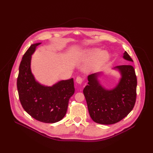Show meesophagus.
<instances>
[{
    "instance_id": "obj_1",
    "label": "esophagus",
    "mask_w": 153,
    "mask_h": 153,
    "mask_svg": "<svg viewBox=\"0 0 153 153\" xmlns=\"http://www.w3.org/2000/svg\"><path fill=\"white\" fill-rule=\"evenodd\" d=\"M76 81L77 83H78V84H82V82H83V79H82L81 76H78V77H77V78H76Z\"/></svg>"
}]
</instances>
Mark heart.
<instances>
[{"mask_svg": "<svg viewBox=\"0 0 153 153\" xmlns=\"http://www.w3.org/2000/svg\"><path fill=\"white\" fill-rule=\"evenodd\" d=\"M97 49H92L88 50L85 53L86 56H91L97 52ZM108 53L106 51H102L98 53L94 58V62L95 64H100L105 62L108 58Z\"/></svg>", "mask_w": 153, "mask_h": 153, "instance_id": "obj_1", "label": "heart"}]
</instances>
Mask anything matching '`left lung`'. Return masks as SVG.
<instances>
[{"instance_id": "obj_1", "label": "left lung", "mask_w": 153, "mask_h": 153, "mask_svg": "<svg viewBox=\"0 0 153 153\" xmlns=\"http://www.w3.org/2000/svg\"><path fill=\"white\" fill-rule=\"evenodd\" d=\"M123 58L133 61L126 51ZM114 69L118 70L121 79L113 89L107 90L100 84V73L88 76V85L83 93L88 110L94 122L103 125L116 123L126 117L133 110L136 99L137 79L134 68L131 65H121Z\"/></svg>"}]
</instances>
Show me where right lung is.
Masks as SVG:
<instances>
[{
    "label": "right lung",
    "mask_w": 153,
    "mask_h": 153,
    "mask_svg": "<svg viewBox=\"0 0 153 153\" xmlns=\"http://www.w3.org/2000/svg\"><path fill=\"white\" fill-rule=\"evenodd\" d=\"M38 43L30 46L24 54L19 66L17 89L23 109L38 121L47 123L58 122L65 116L69 100L75 89L73 78L61 81L51 87L41 85L31 73V55Z\"/></svg>",
    "instance_id": "1"
}]
</instances>
